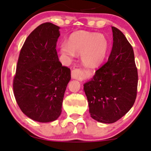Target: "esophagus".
<instances>
[{"label":"esophagus","mask_w":151,"mask_h":151,"mask_svg":"<svg viewBox=\"0 0 151 151\" xmlns=\"http://www.w3.org/2000/svg\"><path fill=\"white\" fill-rule=\"evenodd\" d=\"M88 73H89L88 71H86L85 69H82V68H74L73 70H72L71 77L73 79L79 80L85 77L86 76L88 75Z\"/></svg>","instance_id":"obj_1"}]
</instances>
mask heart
Here are the masks:
<instances>
[{
    "mask_svg": "<svg viewBox=\"0 0 151 151\" xmlns=\"http://www.w3.org/2000/svg\"><path fill=\"white\" fill-rule=\"evenodd\" d=\"M108 50V42L104 35L99 33L77 31L71 34L68 42L61 44L64 55L73 58L81 53L83 63L87 67H96L103 62Z\"/></svg>",
    "mask_w": 151,
    "mask_h": 151,
    "instance_id": "1",
    "label": "heart"
}]
</instances>
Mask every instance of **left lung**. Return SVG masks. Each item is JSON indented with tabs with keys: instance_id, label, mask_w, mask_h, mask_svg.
<instances>
[{
	"instance_id": "left-lung-1",
	"label": "left lung",
	"mask_w": 151,
	"mask_h": 151,
	"mask_svg": "<svg viewBox=\"0 0 151 151\" xmlns=\"http://www.w3.org/2000/svg\"><path fill=\"white\" fill-rule=\"evenodd\" d=\"M111 29L113 46L108 60L84 85L91 116L104 123L116 122L130 110L138 85L132 47L121 30Z\"/></svg>"
}]
</instances>
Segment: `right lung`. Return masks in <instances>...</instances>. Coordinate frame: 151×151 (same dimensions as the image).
Returning <instances> with one entry per match:
<instances>
[{
	"label": "right lung",
	"mask_w": 151,
	"mask_h": 151,
	"mask_svg": "<svg viewBox=\"0 0 151 151\" xmlns=\"http://www.w3.org/2000/svg\"><path fill=\"white\" fill-rule=\"evenodd\" d=\"M60 27L39 25L27 37L13 80L14 94L23 113L42 123L56 120L62 112L71 70L62 66L56 50Z\"/></svg>",
	"instance_id": "right-lung-1"
}]
</instances>
